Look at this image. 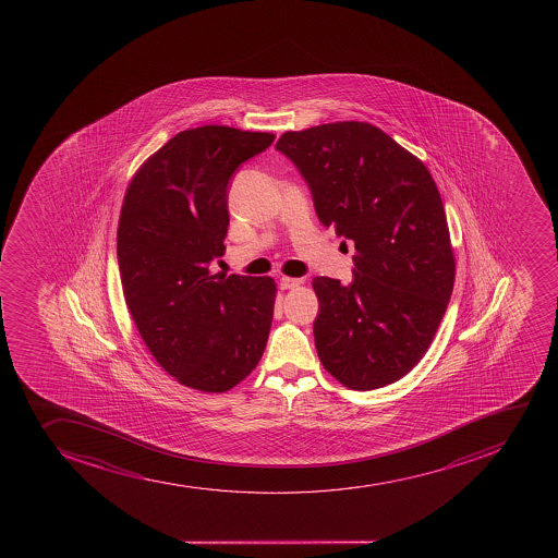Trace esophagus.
Wrapping results in <instances>:
<instances>
[{
  "label": "esophagus",
  "mask_w": 558,
  "mask_h": 558,
  "mask_svg": "<svg viewBox=\"0 0 558 558\" xmlns=\"http://www.w3.org/2000/svg\"><path fill=\"white\" fill-rule=\"evenodd\" d=\"M300 283H302L300 278H291V276H282V278H280V288L282 289L299 288Z\"/></svg>",
  "instance_id": "34e87169"
}]
</instances>
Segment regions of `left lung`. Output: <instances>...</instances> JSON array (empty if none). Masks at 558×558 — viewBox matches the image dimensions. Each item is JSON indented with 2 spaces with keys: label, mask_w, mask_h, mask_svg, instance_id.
I'll return each mask as SVG.
<instances>
[{
  "label": "left lung",
  "mask_w": 558,
  "mask_h": 558,
  "mask_svg": "<svg viewBox=\"0 0 558 558\" xmlns=\"http://www.w3.org/2000/svg\"><path fill=\"white\" fill-rule=\"evenodd\" d=\"M322 226L354 242V280L318 276V359L354 391L389 386L429 349L454 286L446 210L424 161L367 122L288 131Z\"/></svg>",
  "instance_id": "1"
}]
</instances>
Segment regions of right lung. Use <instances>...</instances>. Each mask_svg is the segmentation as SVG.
I'll return each mask as SVG.
<instances>
[{
	"instance_id": "add662e5",
	"label": "right lung",
	"mask_w": 558,
	"mask_h": 558,
	"mask_svg": "<svg viewBox=\"0 0 558 558\" xmlns=\"http://www.w3.org/2000/svg\"><path fill=\"white\" fill-rule=\"evenodd\" d=\"M275 134L187 129L134 172L118 221L123 296L140 337L169 375L226 392L258 365L269 338L270 276L210 270L226 253L227 183Z\"/></svg>"
}]
</instances>
